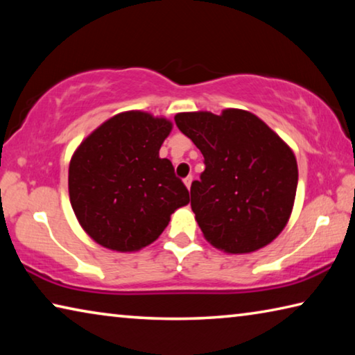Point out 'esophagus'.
Here are the masks:
<instances>
[{
	"mask_svg": "<svg viewBox=\"0 0 355 355\" xmlns=\"http://www.w3.org/2000/svg\"><path fill=\"white\" fill-rule=\"evenodd\" d=\"M191 184H192V177L189 175V177L184 178V186H186V188H188V189H191Z\"/></svg>",
	"mask_w": 355,
	"mask_h": 355,
	"instance_id": "1",
	"label": "esophagus"
}]
</instances>
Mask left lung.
I'll return each mask as SVG.
<instances>
[{
    "instance_id": "1",
    "label": "left lung",
    "mask_w": 355,
    "mask_h": 355,
    "mask_svg": "<svg viewBox=\"0 0 355 355\" xmlns=\"http://www.w3.org/2000/svg\"><path fill=\"white\" fill-rule=\"evenodd\" d=\"M177 127L205 158L192 182L191 208L207 241L225 254H250L286 227L297 188L291 147L255 114L227 107L178 112Z\"/></svg>"
}]
</instances>
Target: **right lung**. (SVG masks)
<instances>
[{
    "label": "right lung",
    "mask_w": 355,
    "mask_h": 355,
    "mask_svg": "<svg viewBox=\"0 0 355 355\" xmlns=\"http://www.w3.org/2000/svg\"><path fill=\"white\" fill-rule=\"evenodd\" d=\"M172 122L123 111L84 137L69 164V196L78 222L101 248L137 252L159 238L189 192L159 148Z\"/></svg>",
    "instance_id": "1"
}]
</instances>
